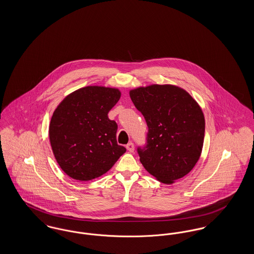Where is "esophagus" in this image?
I'll return each mask as SVG.
<instances>
[{"mask_svg": "<svg viewBox=\"0 0 254 254\" xmlns=\"http://www.w3.org/2000/svg\"><path fill=\"white\" fill-rule=\"evenodd\" d=\"M126 147H127V149L129 152H133V151H134V145H133V143H131V142L126 145Z\"/></svg>", "mask_w": 254, "mask_h": 254, "instance_id": "34e87169", "label": "esophagus"}]
</instances>
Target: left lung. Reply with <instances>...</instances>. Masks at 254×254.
<instances>
[{
    "instance_id": "8db88e82",
    "label": "left lung",
    "mask_w": 254,
    "mask_h": 254,
    "mask_svg": "<svg viewBox=\"0 0 254 254\" xmlns=\"http://www.w3.org/2000/svg\"><path fill=\"white\" fill-rule=\"evenodd\" d=\"M145 117L146 145L138 147L140 162L158 181L170 185L198 162L205 137V117L191 95L177 85H150L129 91Z\"/></svg>"
}]
</instances>
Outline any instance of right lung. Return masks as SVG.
<instances>
[{"label":"right lung","mask_w":254,"mask_h":254,"mask_svg":"<svg viewBox=\"0 0 254 254\" xmlns=\"http://www.w3.org/2000/svg\"><path fill=\"white\" fill-rule=\"evenodd\" d=\"M120 97L118 88L88 85L68 94L54 110L50 145L61 169L72 179L100 177L126 152L117 144V124L108 116Z\"/></svg>","instance_id":"add662e5"}]
</instances>
